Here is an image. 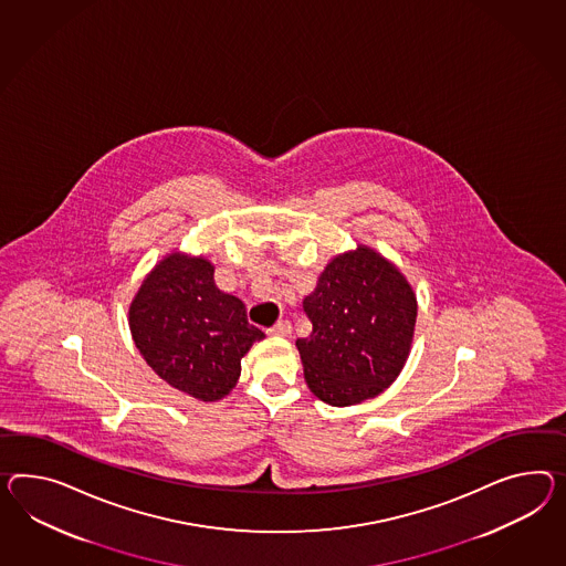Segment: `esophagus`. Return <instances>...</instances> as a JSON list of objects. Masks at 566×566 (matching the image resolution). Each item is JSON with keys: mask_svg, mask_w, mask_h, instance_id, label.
Here are the masks:
<instances>
[{"mask_svg": "<svg viewBox=\"0 0 566 566\" xmlns=\"http://www.w3.org/2000/svg\"><path fill=\"white\" fill-rule=\"evenodd\" d=\"M266 333L271 336H290L291 334V322L290 319H281L276 322L275 326H271Z\"/></svg>", "mask_w": 566, "mask_h": 566, "instance_id": "obj_1", "label": "esophagus"}]
</instances>
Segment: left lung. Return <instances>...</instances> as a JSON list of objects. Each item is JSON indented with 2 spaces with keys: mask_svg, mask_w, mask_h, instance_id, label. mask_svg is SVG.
Returning a JSON list of instances; mask_svg holds the SVG:
<instances>
[{
  "mask_svg": "<svg viewBox=\"0 0 566 566\" xmlns=\"http://www.w3.org/2000/svg\"><path fill=\"white\" fill-rule=\"evenodd\" d=\"M312 334L297 338L310 390L331 406L359 405L405 367L417 297L402 273L371 248L336 256L304 300Z\"/></svg>",
  "mask_w": 566,
  "mask_h": 566,
  "instance_id": "8db88e82",
  "label": "left lung"
}]
</instances>
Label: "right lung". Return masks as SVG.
Instances as JSON below:
<instances>
[{
  "label": "right lung",
  "instance_id": "obj_1",
  "mask_svg": "<svg viewBox=\"0 0 566 566\" xmlns=\"http://www.w3.org/2000/svg\"><path fill=\"white\" fill-rule=\"evenodd\" d=\"M135 347L172 388L213 402L232 390L240 361L264 333L247 305L216 287L205 259L172 254L151 271L129 310Z\"/></svg>",
  "mask_w": 566,
  "mask_h": 566
}]
</instances>
